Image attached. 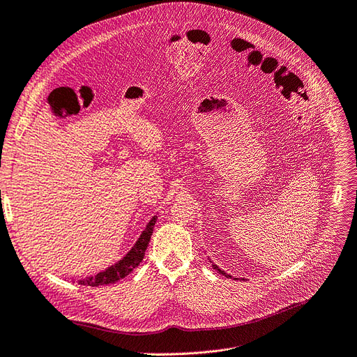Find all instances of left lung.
Listing matches in <instances>:
<instances>
[{"mask_svg":"<svg viewBox=\"0 0 357 357\" xmlns=\"http://www.w3.org/2000/svg\"><path fill=\"white\" fill-rule=\"evenodd\" d=\"M210 261H212V260H210ZM212 263H213V261H212ZM213 269H216V271H218L219 273H222V275H225V278H232V276H231V275H228V273H225V272H223L222 269H219V266H216V265H215V263H213ZM235 280H236V278H235Z\"/></svg>","mask_w":357,"mask_h":357,"instance_id":"obj_1","label":"left lung"}]
</instances>
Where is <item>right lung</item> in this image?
<instances>
[{"label":"right lung","mask_w":357,"mask_h":357,"mask_svg":"<svg viewBox=\"0 0 357 357\" xmlns=\"http://www.w3.org/2000/svg\"><path fill=\"white\" fill-rule=\"evenodd\" d=\"M155 220H157V216H153L151 220L147 223V227H145V229L142 231V234L139 235L138 241L134 244V247L129 250L128 255L122 260H119L117 263H114L113 266L107 268L105 271H102L94 276H88V278H85V280H79L77 282L81 285L98 287V285H105V284H113V282H117L119 280L125 278V276L134 271L139 265L141 260L144 259L145 250H147V247H149L153 228L155 225Z\"/></svg>","instance_id":"add662e5"}]
</instances>
